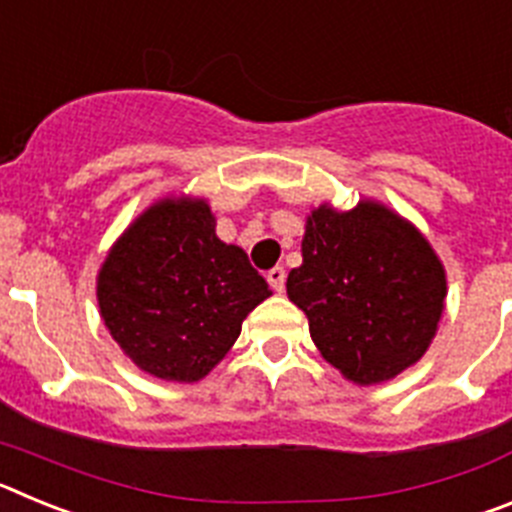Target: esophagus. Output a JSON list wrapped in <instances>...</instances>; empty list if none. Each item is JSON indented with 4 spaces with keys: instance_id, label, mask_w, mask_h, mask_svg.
Instances as JSON below:
<instances>
[{
    "instance_id": "34e87169",
    "label": "esophagus",
    "mask_w": 512,
    "mask_h": 512,
    "mask_svg": "<svg viewBox=\"0 0 512 512\" xmlns=\"http://www.w3.org/2000/svg\"><path fill=\"white\" fill-rule=\"evenodd\" d=\"M266 279H269V284H271V289H274V292H284L287 271H284V266H274V269L266 271Z\"/></svg>"
}]
</instances>
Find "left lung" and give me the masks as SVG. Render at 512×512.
I'll return each mask as SVG.
<instances>
[{"label":"left lung","instance_id":"8db88e82","mask_svg":"<svg viewBox=\"0 0 512 512\" xmlns=\"http://www.w3.org/2000/svg\"><path fill=\"white\" fill-rule=\"evenodd\" d=\"M287 295L310 320L328 364L356 384H377L428 351L446 297V274L423 235L377 202L351 212L312 210L302 266Z\"/></svg>","mask_w":512,"mask_h":512}]
</instances>
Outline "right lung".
<instances>
[{
    "label": "right lung",
    "instance_id": "1",
    "mask_svg": "<svg viewBox=\"0 0 512 512\" xmlns=\"http://www.w3.org/2000/svg\"><path fill=\"white\" fill-rule=\"evenodd\" d=\"M271 295L243 248L215 235L202 200H161L112 246L97 300L112 338L143 372L197 382Z\"/></svg>",
    "mask_w": 512,
    "mask_h": 512
}]
</instances>
